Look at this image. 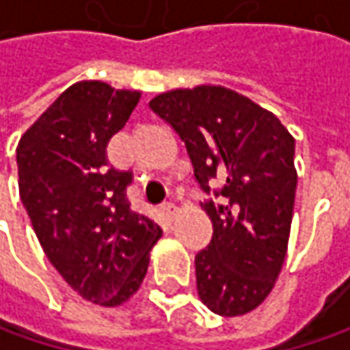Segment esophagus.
<instances>
[{
    "label": "esophagus",
    "mask_w": 350,
    "mask_h": 350,
    "mask_svg": "<svg viewBox=\"0 0 350 350\" xmlns=\"http://www.w3.org/2000/svg\"><path fill=\"white\" fill-rule=\"evenodd\" d=\"M161 216H163L165 222H173V218H175V206L173 204H163L161 206Z\"/></svg>",
    "instance_id": "34e87169"
}]
</instances>
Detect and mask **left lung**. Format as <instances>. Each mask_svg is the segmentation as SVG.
<instances>
[{
  "mask_svg": "<svg viewBox=\"0 0 350 350\" xmlns=\"http://www.w3.org/2000/svg\"><path fill=\"white\" fill-rule=\"evenodd\" d=\"M191 157L212 239L195 257L196 290L218 316H243L269 296L288 247L298 175L294 138L273 113L220 85L150 101Z\"/></svg>",
  "mask_w": 350,
  "mask_h": 350,
  "instance_id": "obj_1",
  "label": "left lung"
}]
</instances>
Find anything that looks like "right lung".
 <instances>
[{"mask_svg": "<svg viewBox=\"0 0 350 350\" xmlns=\"http://www.w3.org/2000/svg\"><path fill=\"white\" fill-rule=\"evenodd\" d=\"M140 91L79 81L66 89L17 146L21 202L48 261L93 304L120 306L140 288L161 237L130 208V171L109 167L107 144Z\"/></svg>", "mask_w": 350, "mask_h": 350, "instance_id": "1", "label": "right lung"}]
</instances>
